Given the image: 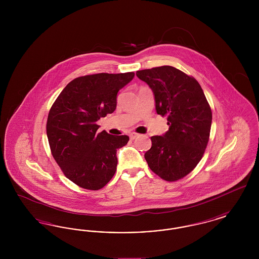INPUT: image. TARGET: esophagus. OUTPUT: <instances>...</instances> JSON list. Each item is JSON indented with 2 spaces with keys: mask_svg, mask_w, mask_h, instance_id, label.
Returning <instances> with one entry per match:
<instances>
[{
  "mask_svg": "<svg viewBox=\"0 0 259 259\" xmlns=\"http://www.w3.org/2000/svg\"><path fill=\"white\" fill-rule=\"evenodd\" d=\"M139 136V134H136V133H133V134H130V139L131 140H135L136 138Z\"/></svg>",
  "mask_w": 259,
  "mask_h": 259,
  "instance_id": "34e87169",
  "label": "esophagus"
}]
</instances>
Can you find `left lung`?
Segmentation results:
<instances>
[{
    "label": "left lung",
    "instance_id": "left-lung-1",
    "mask_svg": "<svg viewBox=\"0 0 259 259\" xmlns=\"http://www.w3.org/2000/svg\"><path fill=\"white\" fill-rule=\"evenodd\" d=\"M151 88L156 112L167 115L169 130L151 137L145 158L152 172L167 182L183 179L203 157L209 142L211 111L197 80L172 66L137 71Z\"/></svg>",
    "mask_w": 259,
    "mask_h": 259
}]
</instances>
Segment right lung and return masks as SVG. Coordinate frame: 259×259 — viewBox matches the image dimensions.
Here are the masks:
<instances>
[{
  "label": "right lung",
  "instance_id": "add662e5",
  "mask_svg": "<svg viewBox=\"0 0 259 259\" xmlns=\"http://www.w3.org/2000/svg\"><path fill=\"white\" fill-rule=\"evenodd\" d=\"M134 75L101 73L76 77L50 109L47 135L52 156L64 175L82 188L101 189L116 171V151L129 137L97 133L96 121L114 111L117 92Z\"/></svg>",
  "mask_w": 259,
  "mask_h": 259
}]
</instances>
